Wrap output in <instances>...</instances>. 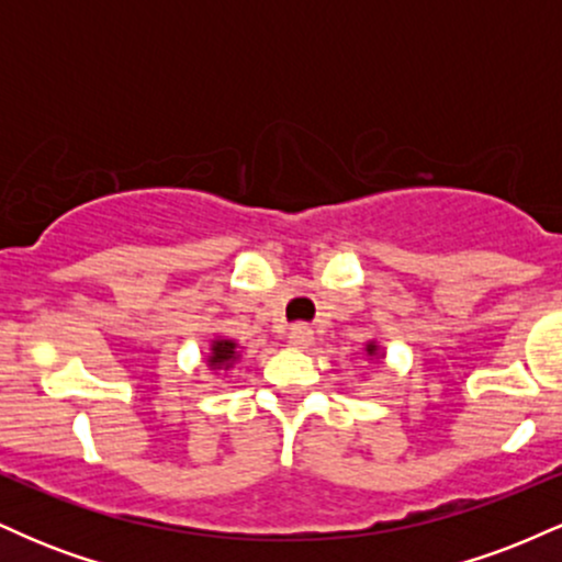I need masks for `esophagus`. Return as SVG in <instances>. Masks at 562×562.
<instances>
[{"mask_svg": "<svg viewBox=\"0 0 562 562\" xmlns=\"http://www.w3.org/2000/svg\"><path fill=\"white\" fill-rule=\"evenodd\" d=\"M288 340H290V346H295V348H308V346H312V340H314L312 327L293 325V327H290V333H288Z\"/></svg>", "mask_w": 562, "mask_h": 562, "instance_id": "esophagus-1", "label": "esophagus"}]
</instances>
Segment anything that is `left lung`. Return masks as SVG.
I'll list each match as a JSON object with an SVG mask.
<instances>
[{
	"label": "left lung",
	"mask_w": 562,
	"mask_h": 562,
	"mask_svg": "<svg viewBox=\"0 0 562 562\" xmlns=\"http://www.w3.org/2000/svg\"><path fill=\"white\" fill-rule=\"evenodd\" d=\"M364 357H367V362H380V364H383L385 351H383V348H380V344H378L375 338L367 340V344H364Z\"/></svg>",
	"instance_id": "obj_1"
}]
</instances>
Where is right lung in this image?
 Listing matches in <instances>:
<instances>
[{
  "instance_id": "1",
  "label": "right lung",
  "mask_w": 562,
  "mask_h": 562,
  "mask_svg": "<svg viewBox=\"0 0 562 562\" xmlns=\"http://www.w3.org/2000/svg\"><path fill=\"white\" fill-rule=\"evenodd\" d=\"M243 346L237 340L227 338V335H214L209 346V357H205V364H209L211 372H229L232 367L240 362Z\"/></svg>"
}]
</instances>
